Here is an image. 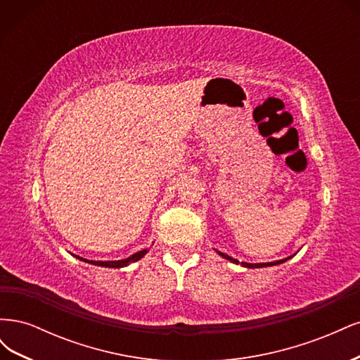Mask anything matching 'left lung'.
Listing matches in <instances>:
<instances>
[{
    "label": "left lung",
    "mask_w": 360,
    "mask_h": 360,
    "mask_svg": "<svg viewBox=\"0 0 360 360\" xmlns=\"http://www.w3.org/2000/svg\"><path fill=\"white\" fill-rule=\"evenodd\" d=\"M217 254H219L221 257H224V258H226V259H230L231 263H236V264H238V261L237 259H234V258H231L230 255H226V254H224V252H219V250H217ZM291 257H288V258H284V259H278V261H271V263H257V264H250V263H242V266L243 267H249V269H258V267H269V266H276V264H282V263H285L287 259H290Z\"/></svg>",
    "instance_id": "8db88e82"
}]
</instances>
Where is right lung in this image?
<instances>
[{
    "mask_svg": "<svg viewBox=\"0 0 360 360\" xmlns=\"http://www.w3.org/2000/svg\"><path fill=\"white\" fill-rule=\"evenodd\" d=\"M147 252H148V249H143V250H139V252H136V254H134V255H130V257H129V258H126V259H118V261H90V259L82 258V257H78V255H73V257H76V258L81 259V261H85V263H89V264L102 266V267H114V269H120V267H126V266H127V264H130V263H135V261H138V259L143 258Z\"/></svg>",
    "mask_w": 360,
    "mask_h": 360,
    "instance_id": "1",
    "label": "right lung"
}]
</instances>
